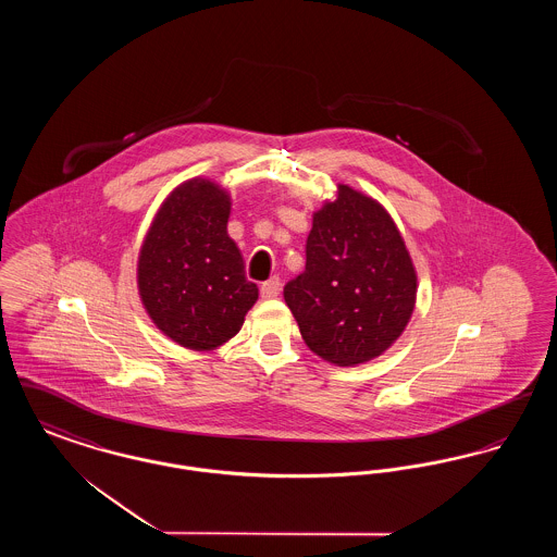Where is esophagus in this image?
<instances>
[{"instance_id":"esophagus-1","label":"esophagus","mask_w":557,"mask_h":557,"mask_svg":"<svg viewBox=\"0 0 557 557\" xmlns=\"http://www.w3.org/2000/svg\"><path fill=\"white\" fill-rule=\"evenodd\" d=\"M282 290V282H280V277H271V280H267L265 284L261 286V296L263 298H275L277 294Z\"/></svg>"}]
</instances>
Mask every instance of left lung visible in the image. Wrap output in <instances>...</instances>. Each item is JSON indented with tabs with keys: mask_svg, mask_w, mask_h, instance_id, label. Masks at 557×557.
<instances>
[{
	"mask_svg": "<svg viewBox=\"0 0 557 557\" xmlns=\"http://www.w3.org/2000/svg\"><path fill=\"white\" fill-rule=\"evenodd\" d=\"M416 296L418 273L393 216L338 184L313 212L305 271L284 288L305 345L338 368L368 363L397 343Z\"/></svg>",
	"mask_w": 557,
	"mask_h": 557,
	"instance_id": "1",
	"label": "left lung"
}]
</instances>
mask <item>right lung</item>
Returning <instances> with one entry per match:
<instances>
[{
  "instance_id": "1",
  "label": "right lung",
  "mask_w": 557,
  "mask_h": 557,
  "mask_svg": "<svg viewBox=\"0 0 557 557\" xmlns=\"http://www.w3.org/2000/svg\"><path fill=\"white\" fill-rule=\"evenodd\" d=\"M232 196L207 177L175 187L160 205L137 257V290L160 332L189 350L234 338L259 298L227 234Z\"/></svg>"
}]
</instances>
